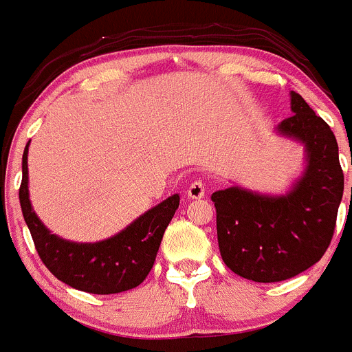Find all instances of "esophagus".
Returning a JSON list of instances; mask_svg holds the SVG:
<instances>
[{
	"instance_id": "obj_1",
	"label": "esophagus",
	"mask_w": 352,
	"mask_h": 352,
	"mask_svg": "<svg viewBox=\"0 0 352 352\" xmlns=\"http://www.w3.org/2000/svg\"><path fill=\"white\" fill-rule=\"evenodd\" d=\"M205 195V183L201 179L193 181V183L188 186V197L190 198H201Z\"/></svg>"
}]
</instances>
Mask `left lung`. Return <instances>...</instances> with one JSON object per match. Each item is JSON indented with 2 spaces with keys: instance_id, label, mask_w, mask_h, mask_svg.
I'll return each instance as SVG.
<instances>
[{
  "instance_id": "obj_1",
  "label": "left lung",
  "mask_w": 352,
  "mask_h": 352,
  "mask_svg": "<svg viewBox=\"0 0 352 352\" xmlns=\"http://www.w3.org/2000/svg\"><path fill=\"white\" fill-rule=\"evenodd\" d=\"M293 116L277 126L305 144L308 166L293 190L267 197L241 188L212 193L226 265L255 283H279L315 265L332 241L344 193L339 147L329 124L298 92Z\"/></svg>"
}]
</instances>
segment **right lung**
I'll return each mask as SVG.
<instances>
[{
	"label": "right lung",
	"instance_id": "add662e5",
	"mask_svg": "<svg viewBox=\"0 0 352 352\" xmlns=\"http://www.w3.org/2000/svg\"><path fill=\"white\" fill-rule=\"evenodd\" d=\"M27 154L29 144L22 157L20 205L37 253L50 272L61 283L92 294L123 293L144 283L154 267L166 228L179 207V195L166 198L106 241H66L51 234L32 210L27 184Z\"/></svg>",
	"mask_w": 352,
	"mask_h": 352
}]
</instances>
